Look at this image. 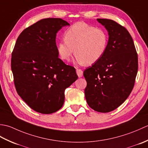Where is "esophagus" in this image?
Returning a JSON list of instances; mask_svg holds the SVG:
<instances>
[{
    "label": "esophagus",
    "instance_id": "1",
    "mask_svg": "<svg viewBox=\"0 0 148 148\" xmlns=\"http://www.w3.org/2000/svg\"><path fill=\"white\" fill-rule=\"evenodd\" d=\"M76 72H77V76H78V77H81L83 76V72L82 70H81V69H76Z\"/></svg>",
    "mask_w": 148,
    "mask_h": 148
}]
</instances>
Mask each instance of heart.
<instances>
[{"mask_svg":"<svg viewBox=\"0 0 148 148\" xmlns=\"http://www.w3.org/2000/svg\"><path fill=\"white\" fill-rule=\"evenodd\" d=\"M108 44V35L106 30L78 22L66 31L65 40L58 42L57 51L63 60L69 61L76 53V62L78 64L92 65L104 55Z\"/></svg>","mask_w":148,"mask_h":148,"instance_id":"obj_1","label":"heart"}]
</instances>
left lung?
Segmentation results:
<instances>
[{
  "instance_id": "left-lung-1",
  "label": "left lung",
  "mask_w": 148,
  "mask_h": 148,
  "mask_svg": "<svg viewBox=\"0 0 148 148\" xmlns=\"http://www.w3.org/2000/svg\"><path fill=\"white\" fill-rule=\"evenodd\" d=\"M108 30V47L102 57L83 72L84 95L91 108L109 112L121 105L132 90L138 57L132 37L125 27L109 19H97Z\"/></svg>"
}]
</instances>
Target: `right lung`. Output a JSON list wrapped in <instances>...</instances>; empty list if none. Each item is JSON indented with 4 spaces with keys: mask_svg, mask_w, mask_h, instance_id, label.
Segmentation results:
<instances>
[{
    "mask_svg": "<svg viewBox=\"0 0 148 148\" xmlns=\"http://www.w3.org/2000/svg\"><path fill=\"white\" fill-rule=\"evenodd\" d=\"M70 25L61 18H45L25 29L16 42L11 70L16 90L36 112L51 114L64 105L65 90L76 81V69L58 58L56 34Z\"/></svg>",
    "mask_w": 148,
    "mask_h": 148,
    "instance_id": "add662e5",
    "label": "right lung"
}]
</instances>
